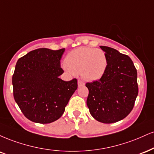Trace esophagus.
Wrapping results in <instances>:
<instances>
[{"label":"esophagus","mask_w":154,"mask_h":154,"mask_svg":"<svg viewBox=\"0 0 154 154\" xmlns=\"http://www.w3.org/2000/svg\"><path fill=\"white\" fill-rule=\"evenodd\" d=\"M85 85V82H83L82 79H79L78 80V86L81 87V86H84Z\"/></svg>","instance_id":"34e87169"}]
</instances>
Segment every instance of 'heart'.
<instances>
[{"mask_svg":"<svg viewBox=\"0 0 154 154\" xmlns=\"http://www.w3.org/2000/svg\"><path fill=\"white\" fill-rule=\"evenodd\" d=\"M64 64L74 74H82L88 80H96L104 75L107 62L105 54L100 49L80 47L68 54Z\"/></svg>","mask_w":154,"mask_h":154,"instance_id":"1","label":"heart"}]
</instances>
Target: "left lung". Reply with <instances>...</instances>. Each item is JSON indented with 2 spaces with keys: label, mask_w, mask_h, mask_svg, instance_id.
<instances>
[{
  "label": "left lung",
  "mask_w": 154,
  "mask_h": 154,
  "mask_svg": "<svg viewBox=\"0 0 154 154\" xmlns=\"http://www.w3.org/2000/svg\"><path fill=\"white\" fill-rule=\"evenodd\" d=\"M107 66L98 80L86 83L87 105L92 116L103 123L123 120L131 112L138 93L137 70L128 55L113 48L100 46Z\"/></svg>",
  "instance_id": "obj_1"
}]
</instances>
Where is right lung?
I'll return each mask as SVG.
<instances>
[{
	"label": "right lung",
	"instance_id": "obj_1",
	"mask_svg": "<svg viewBox=\"0 0 154 154\" xmlns=\"http://www.w3.org/2000/svg\"><path fill=\"white\" fill-rule=\"evenodd\" d=\"M65 49L41 48L18 60L12 77L15 101L26 118L38 123H50L64 113L77 89V79L63 81L60 60Z\"/></svg>",
	"mask_w": 154,
	"mask_h": 154
}]
</instances>
